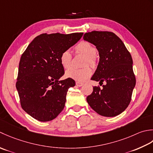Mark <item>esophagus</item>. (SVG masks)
I'll return each mask as SVG.
<instances>
[{"instance_id":"34e87169","label":"esophagus","mask_w":153,"mask_h":153,"mask_svg":"<svg viewBox=\"0 0 153 153\" xmlns=\"http://www.w3.org/2000/svg\"><path fill=\"white\" fill-rule=\"evenodd\" d=\"M76 85L77 86H79V87L82 86L83 85V83H82V82H76Z\"/></svg>"}]
</instances>
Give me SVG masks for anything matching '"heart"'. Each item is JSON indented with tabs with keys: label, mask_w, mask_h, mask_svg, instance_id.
<instances>
[{
	"label": "heart",
	"mask_w": 153,
	"mask_h": 153,
	"mask_svg": "<svg viewBox=\"0 0 153 153\" xmlns=\"http://www.w3.org/2000/svg\"><path fill=\"white\" fill-rule=\"evenodd\" d=\"M75 53L82 54L85 56L84 59L82 68H71L68 70L65 75L67 78L74 79L79 82H83L89 78L92 74V71L88 65L92 67H95L98 64V57L96 56V47L87 41L80 42L74 47ZM59 61L61 66L65 69H68L72 65V55L69 51L65 50L61 53L59 57Z\"/></svg>",
	"instance_id": "b5f03b06"
}]
</instances>
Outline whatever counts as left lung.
Listing matches in <instances>:
<instances>
[{"label":"left lung","instance_id":"1","mask_svg":"<svg viewBox=\"0 0 153 153\" xmlns=\"http://www.w3.org/2000/svg\"><path fill=\"white\" fill-rule=\"evenodd\" d=\"M83 39L94 44L99 52V63L91 80L106 82L102 89L93 87L87 102L102 116H116L128 107L135 86L131 55L113 32L92 31L85 33Z\"/></svg>","mask_w":153,"mask_h":153}]
</instances>
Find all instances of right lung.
I'll return each mask as SVG.
<instances>
[{
  "instance_id": "obj_1",
  "label": "right lung",
  "mask_w": 153,
  "mask_h": 153,
  "mask_svg": "<svg viewBox=\"0 0 153 153\" xmlns=\"http://www.w3.org/2000/svg\"><path fill=\"white\" fill-rule=\"evenodd\" d=\"M82 34L42 33L22 55L16 86L22 108L34 119L51 121L63 110L68 90L75 86V81L59 80L65 73L59 57Z\"/></svg>"
}]
</instances>
